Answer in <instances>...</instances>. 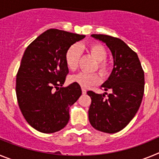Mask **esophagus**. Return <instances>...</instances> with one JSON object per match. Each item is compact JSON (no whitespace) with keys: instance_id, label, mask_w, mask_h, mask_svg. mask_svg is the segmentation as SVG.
I'll list each match as a JSON object with an SVG mask.
<instances>
[{"instance_id":"34e87169","label":"esophagus","mask_w":159,"mask_h":159,"mask_svg":"<svg viewBox=\"0 0 159 159\" xmlns=\"http://www.w3.org/2000/svg\"><path fill=\"white\" fill-rule=\"evenodd\" d=\"M82 93L84 94V95H85V94L87 93V90L85 89V88H82Z\"/></svg>"}]
</instances>
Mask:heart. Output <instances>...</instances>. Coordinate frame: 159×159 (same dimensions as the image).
I'll return each instance as SVG.
<instances>
[{
    "instance_id": "1",
    "label": "heart",
    "mask_w": 159,
    "mask_h": 159,
    "mask_svg": "<svg viewBox=\"0 0 159 159\" xmlns=\"http://www.w3.org/2000/svg\"><path fill=\"white\" fill-rule=\"evenodd\" d=\"M87 49L92 57L98 61L97 62V69L102 75H106L107 72V65L105 63L104 60L107 58L106 49L102 44L98 43H92L87 46ZM80 57V48L77 44H73L70 46L67 50L64 57L65 64L68 70L75 71L78 66L79 60ZM70 83L77 84L82 88H89L99 84L101 78L97 73H85L79 72L75 75H72L68 79Z\"/></svg>"
}]
</instances>
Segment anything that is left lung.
I'll use <instances>...</instances> for the list:
<instances>
[{"label": "left lung", "instance_id": "obj_1", "mask_svg": "<svg viewBox=\"0 0 159 159\" xmlns=\"http://www.w3.org/2000/svg\"><path fill=\"white\" fill-rule=\"evenodd\" d=\"M92 37L106 43L111 52L114 67L102 84L104 94L92 91L87 93L92 99L88 111L89 122L99 131L113 134L123 130L137 113L144 94V71L138 55L119 38L102 34Z\"/></svg>", "mask_w": 159, "mask_h": 159}]
</instances>
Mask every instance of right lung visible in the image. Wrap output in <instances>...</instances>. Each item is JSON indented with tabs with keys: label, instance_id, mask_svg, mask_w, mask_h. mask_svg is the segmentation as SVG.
Returning a JSON list of instances; mask_svg holds the SVG:
<instances>
[{
	"label": "right lung",
	"instance_id": "1",
	"mask_svg": "<svg viewBox=\"0 0 159 159\" xmlns=\"http://www.w3.org/2000/svg\"><path fill=\"white\" fill-rule=\"evenodd\" d=\"M84 35L51 29L25 49L16 74L19 107L31 127L42 133H54L69 120V108L82 94L80 86L64 88L68 73L64 60L68 48Z\"/></svg>",
	"mask_w": 159,
	"mask_h": 159
}]
</instances>
